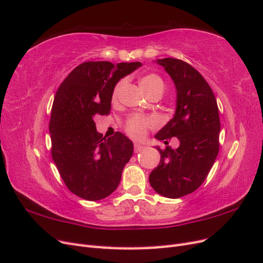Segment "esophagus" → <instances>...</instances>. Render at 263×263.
Here are the masks:
<instances>
[{
	"instance_id": "34e87169",
	"label": "esophagus",
	"mask_w": 263,
	"mask_h": 263,
	"mask_svg": "<svg viewBox=\"0 0 263 263\" xmlns=\"http://www.w3.org/2000/svg\"><path fill=\"white\" fill-rule=\"evenodd\" d=\"M144 148H145V146L142 145V144L134 143V151L137 152V153H139V152H142Z\"/></svg>"
}]
</instances>
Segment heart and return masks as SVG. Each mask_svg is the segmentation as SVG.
Segmentation results:
<instances>
[{"instance_id": "1", "label": "heart", "mask_w": 263, "mask_h": 263, "mask_svg": "<svg viewBox=\"0 0 263 263\" xmlns=\"http://www.w3.org/2000/svg\"><path fill=\"white\" fill-rule=\"evenodd\" d=\"M124 81H120L117 83V85L114 88L112 91V99L116 100L119 96V92L121 90V87L123 86ZM140 85L142 89L147 92L152 89H154L156 87H163L164 88V82L160 79V76L154 73H149L144 75L143 78L140 81ZM155 124V120L152 119V118H145V117H141V116H132L130 119L126 121L125 124V130L128 132L131 137L133 138H142L145 135L147 129L149 126H153Z\"/></svg>"}]
</instances>
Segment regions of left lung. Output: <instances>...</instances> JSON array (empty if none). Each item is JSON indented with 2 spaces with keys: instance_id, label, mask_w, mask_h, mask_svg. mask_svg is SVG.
<instances>
[{
  "instance_id": "left-lung-1",
  "label": "left lung",
  "mask_w": 263,
  "mask_h": 263,
  "mask_svg": "<svg viewBox=\"0 0 263 263\" xmlns=\"http://www.w3.org/2000/svg\"><path fill=\"white\" fill-rule=\"evenodd\" d=\"M171 76L177 92L173 119L155 135L164 141L176 137L179 147L160 149L158 166L149 175V183L160 196L177 199L196 191L205 180L219 147L218 107L213 90L193 66L182 60H156Z\"/></svg>"
}]
</instances>
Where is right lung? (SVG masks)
I'll return each mask as SVG.
<instances>
[{"instance_id": "add662e5", "label": "right lung", "mask_w": 263, "mask_h": 263, "mask_svg": "<svg viewBox=\"0 0 263 263\" xmlns=\"http://www.w3.org/2000/svg\"><path fill=\"white\" fill-rule=\"evenodd\" d=\"M141 65L84 62L57 90L49 123L51 154L66 187L82 199H105L120 183L133 143L121 132L104 138L96 130L94 117L110 112L116 84Z\"/></svg>"}]
</instances>
